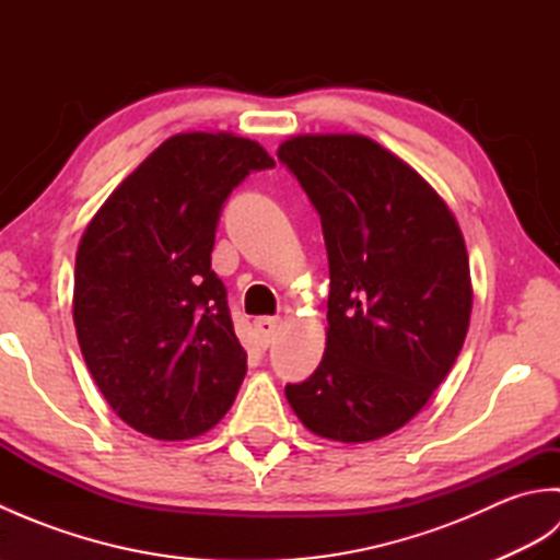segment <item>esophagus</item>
Masks as SVG:
<instances>
[{"label": "esophagus", "mask_w": 560, "mask_h": 560, "mask_svg": "<svg viewBox=\"0 0 560 560\" xmlns=\"http://www.w3.org/2000/svg\"><path fill=\"white\" fill-rule=\"evenodd\" d=\"M277 329H279V317H257L255 319V331H257L261 347H269L273 335H277Z\"/></svg>", "instance_id": "esophagus-1"}]
</instances>
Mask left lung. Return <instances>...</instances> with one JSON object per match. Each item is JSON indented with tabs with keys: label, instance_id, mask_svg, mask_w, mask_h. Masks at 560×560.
I'll list each match as a JSON object with an SVG mask.
<instances>
[{
	"label": "left lung",
	"instance_id": "8db88e82",
	"mask_svg": "<svg viewBox=\"0 0 560 560\" xmlns=\"http://www.w3.org/2000/svg\"><path fill=\"white\" fill-rule=\"evenodd\" d=\"M319 213L329 257L327 349L287 385L307 431L368 443L409 423L447 377L471 315V277L452 211L411 165L361 135L279 147Z\"/></svg>",
	"mask_w": 560,
	"mask_h": 560
}]
</instances>
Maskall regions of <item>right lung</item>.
I'll return each mask as SVG.
<instances>
[{"label": "right lung", "mask_w": 560, "mask_h": 560, "mask_svg": "<svg viewBox=\"0 0 560 560\" xmlns=\"http://www.w3.org/2000/svg\"><path fill=\"white\" fill-rule=\"evenodd\" d=\"M273 168L231 132L165 139L105 199L81 235L74 327L113 411L156 440L217 425L241 389L247 353L211 269L223 201Z\"/></svg>", "instance_id": "right-lung-1"}]
</instances>
